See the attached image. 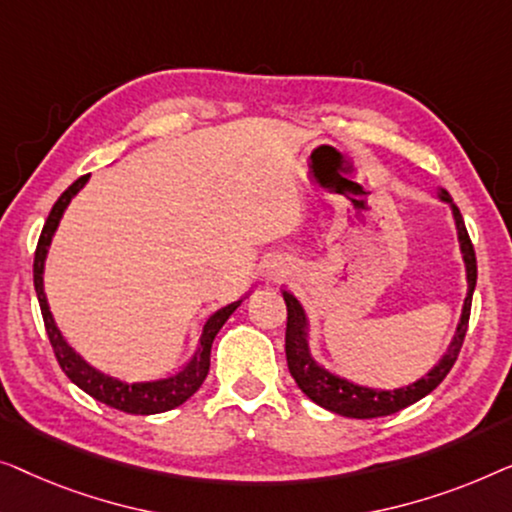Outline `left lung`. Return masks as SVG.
I'll return each mask as SVG.
<instances>
[{
    "label": "left lung",
    "instance_id": "8db88e82",
    "mask_svg": "<svg viewBox=\"0 0 512 512\" xmlns=\"http://www.w3.org/2000/svg\"><path fill=\"white\" fill-rule=\"evenodd\" d=\"M443 201H450L452 215L457 222V234L459 243H462V253L466 262V280H469V292L464 299V311L462 320H459L457 334L452 338L448 352H445L441 362L431 369L427 376L415 380L413 385L399 387V390H371V387H362L350 383V380L338 378L334 373L315 364V359L308 352V320L304 308L290 292H283L285 306H287V329H285V355H287V369H290L294 383L299 385V390L306 394L308 399L318 403V406L331 410V413L343 415V417H357V420H371V417H383L399 413L401 408L410 406V403L420 401L427 397L429 392H434L438 385L443 383V378L448 376L452 366H455L459 350L464 345L466 329H469L471 318V301L475 290V278H478V264H475V250L466 232L464 218L459 213V208L452 204V197L445 190L438 194Z\"/></svg>",
    "mask_w": 512,
    "mask_h": 512
}]
</instances>
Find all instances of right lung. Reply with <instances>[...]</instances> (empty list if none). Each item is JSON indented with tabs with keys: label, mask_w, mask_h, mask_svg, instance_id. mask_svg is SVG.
<instances>
[{
	"label": "right lung",
	"mask_w": 512,
	"mask_h": 512,
	"mask_svg": "<svg viewBox=\"0 0 512 512\" xmlns=\"http://www.w3.org/2000/svg\"><path fill=\"white\" fill-rule=\"evenodd\" d=\"M88 178L90 174L81 176L60 194V199H57L55 206L50 208L46 225L41 229L37 253H34V290H37V297H39L43 325H46V334L50 338V345H53L57 364L62 366V371L67 373L71 383L81 387L83 392H88L90 397H95L97 401H102L106 406L118 408L122 413H129V415L164 413V410L181 406V403L190 399L192 394L199 390L201 383H204V378L208 376V366H211L213 338L220 331V327L225 325L229 315L241 306V299L225 308H220V311H215L211 318L206 320L204 331H201V338H199V350L194 352L192 362L187 364L181 373H176V376L164 378V380H153V383H122V380L104 376L102 371L92 369V366L85 362V359L78 357L76 352L69 348L67 341L62 338L60 329L55 327L53 315L48 311L46 294H43V262H46L48 246L50 241H53L57 225H60L64 208L69 206L71 197H74V194L88 183Z\"/></svg>",
	"instance_id": "add662e5"
}]
</instances>
